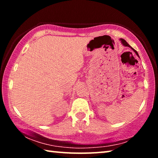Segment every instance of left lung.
Instances as JSON below:
<instances>
[{
    "instance_id": "8db88e82",
    "label": "left lung",
    "mask_w": 158,
    "mask_h": 158,
    "mask_svg": "<svg viewBox=\"0 0 158 158\" xmlns=\"http://www.w3.org/2000/svg\"><path fill=\"white\" fill-rule=\"evenodd\" d=\"M120 41H121V43H122V44H123V46H125V47H130L131 49H132V51H133V52H135V53H136V55H137V56H138L139 58V54H138V53H137V51H136V50H135V49H134L132 47H131L130 46V45H129V44H128V43H127V42L126 41H125V40H123V39H122V38H121V39H120Z\"/></svg>"
}]
</instances>
